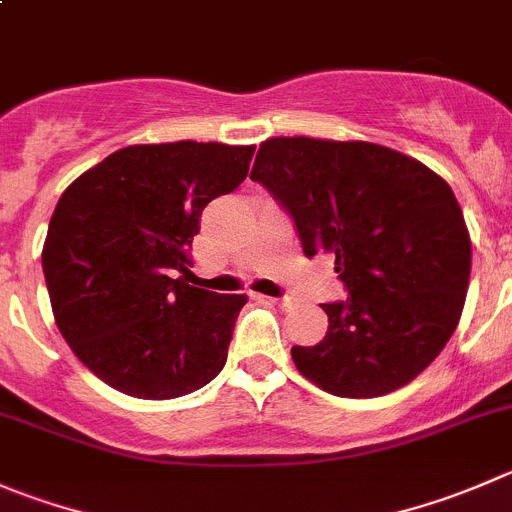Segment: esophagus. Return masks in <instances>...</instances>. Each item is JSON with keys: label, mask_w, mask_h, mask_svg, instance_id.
Listing matches in <instances>:
<instances>
[{"label": "esophagus", "mask_w": 512, "mask_h": 512, "mask_svg": "<svg viewBox=\"0 0 512 512\" xmlns=\"http://www.w3.org/2000/svg\"><path fill=\"white\" fill-rule=\"evenodd\" d=\"M265 300H270L272 305H287L285 297H265Z\"/></svg>", "instance_id": "obj_1"}]
</instances>
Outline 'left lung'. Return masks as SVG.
Here are the masks:
<instances>
[{
  "mask_svg": "<svg viewBox=\"0 0 512 512\" xmlns=\"http://www.w3.org/2000/svg\"><path fill=\"white\" fill-rule=\"evenodd\" d=\"M250 180L290 215L307 257L335 255L347 300L327 335L292 347L297 370L337 398H377L418 377L455 332L470 280L463 210L443 177L372 142L275 137Z\"/></svg>",
  "mask_w": 512,
  "mask_h": 512,
  "instance_id": "8db88e82",
  "label": "left lung"
}]
</instances>
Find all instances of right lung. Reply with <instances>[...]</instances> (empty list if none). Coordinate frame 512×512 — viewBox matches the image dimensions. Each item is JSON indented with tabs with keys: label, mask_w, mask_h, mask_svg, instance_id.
Returning a JSON list of instances; mask_svg holds the SVG:
<instances>
[{
	"label": "right lung",
	"mask_w": 512,
	"mask_h": 512,
	"mask_svg": "<svg viewBox=\"0 0 512 512\" xmlns=\"http://www.w3.org/2000/svg\"><path fill=\"white\" fill-rule=\"evenodd\" d=\"M252 155L190 140L124 147L59 197L42 250L54 320L109 388L170 400L225 367L247 297L192 287L185 275L202 210L242 185Z\"/></svg>",
	"instance_id": "obj_1"
}]
</instances>
